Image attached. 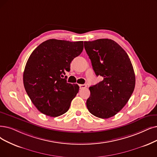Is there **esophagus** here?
<instances>
[{"label":"esophagus","mask_w":157,"mask_h":157,"mask_svg":"<svg viewBox=\"0 0 157 157\" xmlns=\"http://www.w3.org/2000/svg\"><path fill=\"white\" fill-rule=\"evenodd\" d=\"M79 87H80V89H84V88H86L87 86L86 84H79Z\"/></svg>","instance_id":"esophagus-1"}]
</instances>
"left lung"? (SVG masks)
Returning a JSON list of instances; mask_svg holds the SVG:
<instances>
[{
	"label": "left lung",
	"mask_w": 157,
	"mask_h": 157,
	"mask_svg": "<svg viewBox=\"0 0 157 157\" xmlns=\"http://www.w3.org/2000/svg\"><path fill=\"white\" fill-rule=\"evenodd\" d=\"M84 48L95 75L103 78L90 87L87 108L97 117H113L126 104L135 89V75L130 59L122 48L111 39L85 41Z\"/></svg>",
	"instance_id": "left-lung-1"
}]
</instances>
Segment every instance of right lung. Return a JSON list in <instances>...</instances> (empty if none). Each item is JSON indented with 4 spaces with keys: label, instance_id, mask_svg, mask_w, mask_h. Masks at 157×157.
Wrapping results in <instances>:
<instances>
[{
    "label": "right lung",
    "instance_id": "1",
    "mask_svg": "<svg viewBox=\"0 0 157 157\" xmlns=\"http://www.w3.org/2000/svg\"><path fill=\"white\" fill-rule=\"evenodd\" d=\"M83 41L49 39L29 56L23 74L24 88L31 102L42 113L59 117L67 112L79 90L77 84L63 78L70 71L74 58L82 53Z\"/></svg>",
    "mask_w": 157,
    "mask_h": 157
}]
</instances>
